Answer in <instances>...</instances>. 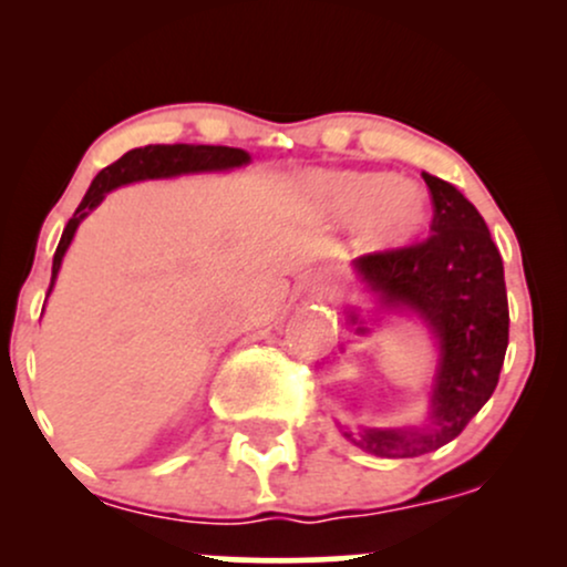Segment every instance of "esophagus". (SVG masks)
<instances>
[{"mask_svg":"<svg viewBox=\"0 0 567 567\" xmlns=\"http://www.w3.org/2000/svg\"><path fill=\"white\" fill-rule=\"evenodd\" d=\"M311 288H315L322 296V292L330 290V282L322 275H315V277H311Z\"/></svg>","mask_w":567,"mask_h":567,"instance_id":"34e87169","label":"esophagus"}]
</instances>
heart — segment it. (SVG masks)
<instances>
[{"mask_svg":"<svg viewBox=\"0 0 567 567\" xmlns=\"http://www.w3.org/2000/svg\"><path fill=\"white\" fill-rule=\"evenodd\" d=\"M317 192L338 216L362 220L365 237L373 245H410L426 229V197L392 175L328 173L317 178Z\"/></svg>","mask_w":567,"mask_h":567,"instance_id":"obj_1","label":"heart"}]
</instances>
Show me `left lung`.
Instances as JSON below:
<instances>
[{
	"label": "left lung",
	"instance_id": "1",
	"mask_svg": "<svg viewBox=\"0 0 567 567\" xmlns=\"http://www.w3.org/2000/svg\"><path fill=\"white\" fill-rule=\"evenodd\" d=\"M432 197V234L424 243L365 252L357 275L383 303L419 311L440 338L434 383V426L429 432H347L381 458H413L458 437L496 392L509 347V303L504 264L483 216L458 188L424 173Z\"/></svg>",
	"mask_w": 567,
	"mask_h": 567
}]
</instances>
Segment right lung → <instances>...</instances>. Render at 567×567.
<instances>
[{"mask_svg": "<svg viewBox=\"0 0 567 567\" xmlns=\"http://www.w3.org/2000/svg\"><path fill=\"white\" fill-rule=\"evenodd\" d=\"M250 159L243 148L231 146H188V143H175V146H143L133 148V152L122 154L120 159L112 162L109 167H103L101 173L95 175V181L90 184L87 194L76 207L74 216L69 218L66 229H63L61 243H58V250L53 256V279H50V290H53L55 275L61 269L63 252L74 237L80 220L87 216L90 210L106 197V192L122 186L133 184V181L143 178H167V175L178 173H199V171H226V167H239ZM48 290V292H50Z\"/></svg>", "mask_w": 567, "mask_h": 567, "instance_id": "right-lung-1", "label": "right lung"}]
</instances>
